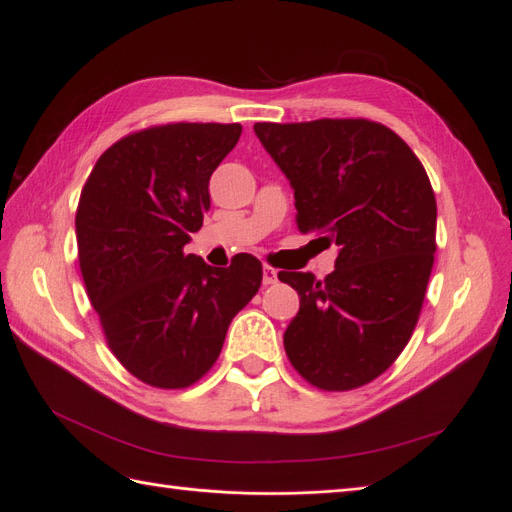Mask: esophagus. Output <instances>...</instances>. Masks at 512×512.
<instances>
[{
	"label": "esophagus",
	"mask_w": 512,
	"mask_h": 512,
	"mask_svg": "<svg viewBox=\"0 0 512 512\" xmlns=\"http://www.w3.org/2000/svg\"><path fill=\"white\" fill-rule=\"evenodd\" d=\"M277 281V271L273 267H269V264H264L262 269V283L264 285H273Z\"/></svg>",
	"instance_id": "esophagus-1"
}]
</instances>
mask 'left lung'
I'll use <instances>...</instances> for the list:
<instances>
[{
    "label": "left lung",
    "mask_w": 512,
    "mask_h": 512,
    "mask_svg": "<svg viewBox=\"0 0 512 512\" xmlns=\"http://www.w3.org/2000/svg\"><path fill=\"white\" fill-rule=\"evenodd\" d=\"M254 132L294 187L298 229L340 250L323 281L279 273L300 296L285 355L321 391L359 388L395 363L418 323L437 250L431 180L378 121H262Z\"/></svg>",
    "instance_id": "1"
}]
</instances>
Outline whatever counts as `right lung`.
I'll list each match as a JSON object with an SVG mask.
<instances>
[{
  "label": "right lung",
  "mask_w": 512,
  "mask_h": 512,
  "mask_svg": "<svg viewBox=\"0 0 512 512\" xmlns=\"http://www.w3.org/2000/svg\"><path fill=\"white\" fill-rule=\"evenodd\" d=\"M239 124L151 126L96 161L75 214L77 256L111 353L155 388H187L216 363L262 283L254 256L216 269L185 254L210 210V176Z\"/></svg>",
  "instance_id": "right-lung-1"
}]
</instances>
